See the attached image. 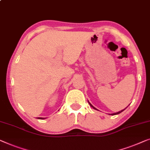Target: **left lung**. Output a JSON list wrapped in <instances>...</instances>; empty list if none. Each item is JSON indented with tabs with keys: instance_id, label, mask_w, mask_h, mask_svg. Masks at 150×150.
<instances>
[{
	"instance_id": "1",
	"label": "left lung",
	"mask_w": 150,
	"mask_h": 150,
	"mask_svg": "<svg viewBox=\"0 0 150 150\" xmlns=\"http://www.w3.org/2000/svg\"><path fill=\"white\" fill-rule=\"evenodd\" d=\"M88 103H89V105L91 106V107H92L93 109H95V110H97L96 108H95V107H93V105H91V103H90V102H88ZM124 111V110H121V111H120V112H116V113H114V114H112V115H116V114H120V113H121L122 112H123Z\"/></svg>"
}]
</instances>
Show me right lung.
Wrapping results in <instances>:
<instances>
[{
	"label": "right lung",
	"instance_id": "right-lung-1",
	"mask_svg": "<svg viewBox=\"0 0 150 150\" xmlns=\"http://www.w3.org/2000/svg\"><path fill=\"white\" fill-rule=\"evenodd\" d=\"M38 119H45V118H38Z\"/></svg>",
	"mask_w": 150,
	"mask_h": 150
}]
</instances>
